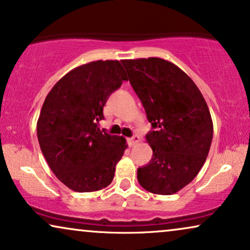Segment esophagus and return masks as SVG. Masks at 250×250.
Returning <instances> with one entry per match:
<instances>
[{"label": "esophagus", "mask_w": 250, "mask_h": 250, "mask_svg": "<svg viewBox=\"0 0 250 250\" xmlns=\"http://www.w3.org/2000/svg\"><path fill=\"white\" fill-rule=\"evenodd\" d=\"M127 142H128V145H129V146H134V145H137V144H139V142H140V137H139V135L135 134L134 137H132V138L127 139Z\"/></svg>", "instance_id": "1"}]
</instances>
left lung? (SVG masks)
Segmentation results:
<instances>
[{
  "instance_id": "left-lung-1",
  "label": "left lung",
  "mask_w": 250,
  "mask_h": 250,
  "mask_svg": "<svg viewBox=\"0 0 250 250\" xmlns=\"http://www.w3.org/2000/svg\"><path fill=\"white\" fill-rule=\"evenodd\" d=\"M122 63L154 128L146 135L153 157L138 168V181L148 192L172 195L197 176L208 156L209 108L193 80L171 62L149 57Z\"/></svg>"
}]
</instances>
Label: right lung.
I'll return each instance as SVG.
<instances>
[{
    "mask_svg": "<svg viewBox=\"0 0 250 250\" xmlns=\"http://www.w3.org/2000/svg\"><path fill=\"white\" fill-rule=\"evenodd\" d=\"M127 80L119 61H95L71 70L48 93L37 123L38 140L57 179L74 192L111 184L127 148L125 138L99 127L103 106Z\"/></svg>",
    "mask_w": 250,
    "mask_h": 250,
    "instance_id": "add662e5",
    "label": "right lung"
}]
</instances>
